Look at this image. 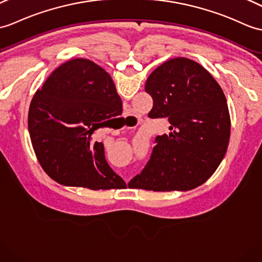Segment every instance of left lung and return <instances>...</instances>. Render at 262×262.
Listing matches in <instances>:
<instances>
[{"mask_svg":"<svg viewBox=\"0 0 262 262\" xmlns=\"http://www.w3.org/2000/svg\"><path fill=\"white\" fill-rule=\"evenodd\" d=\"M153 98L150 118H167L171 133L156 136L155 147L134 188L187 191L208 180L220 165L230 138L226 96L208 70L187 58L156 68L145 83Z\"/></svg>","mask_w":262,"mask_h":262,"instance_id":"1","label":"left lung"}]
</instances>
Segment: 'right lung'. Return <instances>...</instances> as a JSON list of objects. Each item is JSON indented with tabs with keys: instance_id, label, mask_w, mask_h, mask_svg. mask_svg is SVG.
<instances>
[{
	"instance_id": "add662e5",
	"label": "right lung",
	"mask_w": 262,
	"mask_h": 262,
	"mask_svg": "<svg viewBox=\"0 0 262 262\" xmlns=\"http://www.w3.org/2000/svg\"><path fill=\"white\" fill-rule=\"evenodd\" d=\"M112 77L87 59L61 64L36 90L28 126L34 153L45 172L66 186L90 190L123 188L126 183L108 165L96 129L121 114Z\"/></svg>"
}]
</instances>
